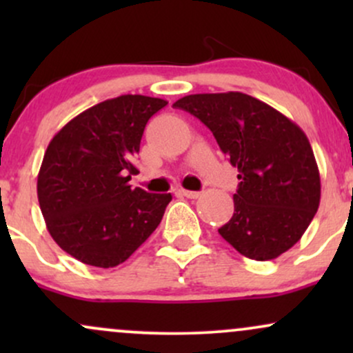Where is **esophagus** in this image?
Here are the masks:
<instances>
[{
  "label": "esophagus",
  "instance_id": "obj_1",
  "mask_svg": "<svg viewBox=\"0 0 353 353\" xmlns=\"http://www.w3.org/2000/svg\"><path fill=\"white\" fill-rule=\"evenodd\" d=\"M179 192L182 196H185L188 199H197V197L201 196V192H197V190H185V189H181Z\"/></svg>",
  "mask_w": 353,
  "mask_h": 353
}]
</instances>
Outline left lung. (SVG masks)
Returning a JSON list of instances; mask_svg holds the SVG:
<instances>
[{
  "mask_svg": "<svg viewBox=\"0 0 353 353\" xmlns=\"http://www.w3.org/2000/svg\"><path fill=\"white\" fill-rule=\"evenodd\" d=\"M172 106L208 125L239 171L222 239L254 261H272L297 244L320 204V174L305 132L237 91L184 96Z\"/></svg>",
  "mask_w": 353,
  "mask_h": 353,
  "instance_id": "obj_1",
  "label": "left lung"
}]
</instances>
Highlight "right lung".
I'll return each instance as SVG.
<instances>
[{
	"mask_svg": "<svg viewBox=\"0 0 353 353\" xmlns=\"http://www.w3.org/2000/svg\"><path fill=\"white\" fill-rule=\"evenodd\" d=\"M168 101L124 94L86 109L51 139L38 174V201L51 237L86 265L128 261L156 230L171 194L128 184L148 121Z\"/></svg>",
	"mask_w": 353,
	"mask_h": 353,
	"instance_id": "obj_1",
	"label": "right lung"
}]
</instances>
